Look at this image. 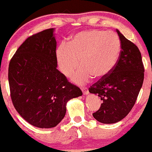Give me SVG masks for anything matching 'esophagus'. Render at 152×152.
Listing matches in <instances>:
<instances>
[{
	"label": "esophagus",
	"instance_id": "34e87169",
	"mask_svg": "<svg viewBox=\"0 0 152 152\" xmlns=\"http://www.w3.org/2000/svg\"><path fill=\"white\" fill-rule=\"evenodd\" d=\"M82 93H83L84 95H88L89 94V90H88V88H87V87H83V88H82Z\"/></svg>",
	"mask_w": 152,
	"mask_h": 152
}]
</instances>
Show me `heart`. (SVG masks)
<instances>
[{"instance_id":"b5f03b06","label":"heart","mask_w":152,"mask_h":152,"mask_svg":"<svg viewBox=\"0 0 152 152\" xmlns=\"http://www.w3.org/2000/svg\"><path fill=\"white\" fill-rule=\"evenodd\" d=\"M121 42L113 31L89 29L76 33L66 44L56 49V58L61 73L69 77L79 65L82 67L72 76V81L83 85L92 77L102 79L112 71L118 61Z\"/></svg>"}]
</instances>
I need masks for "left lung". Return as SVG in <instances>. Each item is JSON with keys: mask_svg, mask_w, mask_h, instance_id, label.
Here are the masks:
<instances>
[{"mask_svg": "<svg viewBox=\"0 0 152 152\" xmlns=\"http://www.w3.org/2000/svg\"><path fill=\"white\" fill-rule=\"evenodd\" d=\"M121 42L118 61L109 74L89 88L102 101L93 116L102 124L120 121L129 114L135 104L144 79L141 53L133 42L116 30Z\"/></svg>", "mask_w": 152, "mask_h": 152, "instance_id": "1", "label": "left lung"}]
</instances>
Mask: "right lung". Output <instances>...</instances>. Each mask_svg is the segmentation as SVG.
<instances>
[{
	"mask_svg": "<svg viewBox=\"0 0 152 152\" xmlns=\"http://www.w3.org/2000/svg\"><path fill=\"white\" fill-rule=\"evenodd\" d=\"M54 28L27 38L9 65L11 99L15 110L38 128L56 126L66 113L67 102L82 95L56 69Z\"/></svg>",
	"mask_w": 152,
	"mask_h": 152,
	"instance_id": "right-lung-1",
	"label": "right lung"
}]
</instances>
